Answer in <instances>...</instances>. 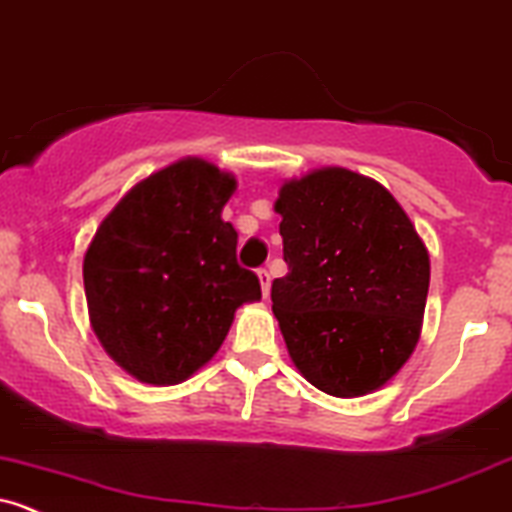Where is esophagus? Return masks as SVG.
Masks as SVG:
<instances>
[{
    "label": "esophagus",
    "mask_w": 512,
    "mask_h": 512,
    "mask_svg": "<svg viewBox=\"0 0 512 512\" xmlns=\"http://www.w3.org/2000/svg\"><path fill=\"white\" fill-rule=\"evenodd\" d=\"M257 277H260V287H262V294H265V299L270 297V284H272V279H270V272L267 270H257Z\"/></svg>",
    "instance_id": "esophagus-1"
}]
</instances>
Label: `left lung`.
I'll list each match as a JSON object with an SVG mask.
<instances>
[{"label":"left lung","instance_id":"8db88e82","mask_svg":"<svg viewBox=\"0 0 512 512\" xmlns=\"http://www.w3.org/2000/svg\"><path fill=\"white\" fill-rule=\"evenodd\" d=\"M289 272L272 311L292 363L321 392L363 397L390 383L422 336L429 252L383 184L321 166L279 186Z\"/></svg>","mask_w":512,"mask_h":512}]
</instances>
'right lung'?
Instances as JSON below:
<instances>
[{
  "mask_svg": "<svg viewBox=\"0 0 512 512\" xmlns=\"http://www.w3.org/2000/svg\"><path fill=\"white\" fill-rule=\"evenodd\" d=\"M235 188V176L211 161H174L129 188L85 250L90 326L139 383L196 375L220 351L235 311L262 299L223 220Z\"/></svg>",
  "mask_w": 512,
  "mask_h": 512,
  "instance_id": "1",
  "label": "right lung"
}]
</instances>
